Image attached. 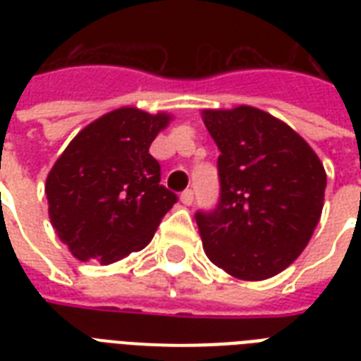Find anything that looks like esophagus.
Listing matches in <instances>:
<instances>
[{"label":"esophagus","instance_id":"esophagus-1","mask_svg":"<svg viewBox=\"0 0 361 361\" xmlns=\"http://www.w3.org/2000/svg\"><path fill=\"white\" fill-rule=\"evenodd\" d=\"M181 202L185 204V206H191L192 200H195V192L191 191V189H187V191L181 192Z\"/></svg>","mask_w":361,"mask_h":361}]
</instances>
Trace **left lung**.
<instances>
[{
  "mask_svg": "<svg viewBox=\"0 0 361 361\" xmlns=\"http://www.w3.org/2000/svg\"><path fill=\"white\" fill-rule=\"evenodd\" d=\"M202 120L221 152L219 206L197 214L204 252L236 279H269L319 225L324 166L296 130L260 109H204Z\"/></svg>",
  "mask_w": 361,
  "mask_h": 361,
  "instance_id": "8db88e82",
  "label": "left lung"
}]
</instances>
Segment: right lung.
<instances>
[{
	"mask_svg": "<svg viewBox=\"0 0 361 361\" xmlns=\"http://www.w3.org/2000/svg\"><path fill=\"white\" fill-rule=\"evenodd\" d=\"M172 116L121 106L86 125L47 176L48 217L78 260L106 266L152 241L176 204L149 155Z\"/></svg>",
	"mask_w": 361,
	"mask_h": 361,
	"instance_id": "1",
	"label": "right lung"
}]
</instances>
